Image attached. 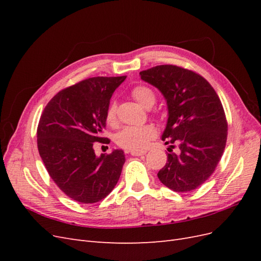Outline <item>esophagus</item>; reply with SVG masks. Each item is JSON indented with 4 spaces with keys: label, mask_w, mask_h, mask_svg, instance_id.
Instances as JSON below:
<instances>
[{
    "label": "esophagus",
    "mask_w": 261,
    "mask_h": 261,
    "mask_svg": "<svg viewBox=\"0 0 261 261\" xmlns=\"http://www.w3.org/2000/svg\"><path fill=\"white\" fill-rule=\"evenodd\" d=\"M129 153L132 155H136V156H139V155H144L147 153V151H145V150H143V151H129Z\"/></svg>",
    "instance_id": "34e87169"
}]
</instances>
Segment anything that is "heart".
Masks as SVG:
<instances>
[{"mask_svg": "<svg viewBox=\"0 0 261 261\" xmlns=\"http://www.w3.org/2000/svg\"><path fill=\"white\" fill-rule=\"evenodd\" d=\"M130 92L133 98L146 109H150L155 103V92L148 86L138 85L134 87ZM106 121L109 125H114L116 122V105L114 102H111L107 109ZM155 135L156 132L151 125L126 126L116 135V144L129 151H141L148 147Z\"/></svg>", "mask_w": 261, "mask_h": 261, "instance_id": "1", "label": "heart"}]
</instances>
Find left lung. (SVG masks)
<instances>
[{
    "mask_svg": "<svg viewBox=\"0 0 261 261\" xmlns=\"http://www.w3.org/2000/svg\"><path fill=\"white\" fill-rule=\"evenodd\" d=\"M159 89L168 105V122L162 134L168 162L158 173L161 183L177 193L198 188L215 172L223 154L227 122L212 86L197 73L176 65H158L139 73ZM173 143L180 153H171Z\"/></svg>",
    "mask_w": 261,
    "mask_h": 261,
    "instance_id": "1",
    "label": "left lung"
}]
</instances>
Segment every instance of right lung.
Segmentation results:
<instances>
[{
    "instance_id": "obj_1",
    "label": "right lung",
    "mask_w": 261,
    "mask_h": 261,
    "mask_svg": "<svg viewBox=\"0 0 261 261\" xmlns=\"http://www.w3.org/2000/svg\"><path fill=\"white\" fill-rule=\"evenodd\" d=\"M126 76L92 77L61 90L44 108L37 129L39 154L49 175L69 198L82 203L102 200L121 176L125 154L116 149L97 156L106 112Z\"/></svg>"
}]
</instances>
